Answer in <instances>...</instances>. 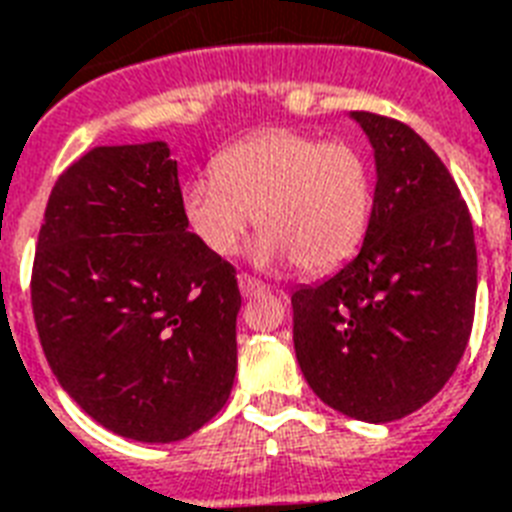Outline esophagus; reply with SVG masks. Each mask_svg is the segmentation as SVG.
Instances as JSON below:
<instances>
[{"instance_id": "1", "label": "esophagus", "mask_w": 512, "mask_h": 512, "mask_svg": "<svg viewBox=\"0 0 512 512\" xmlns=\"http://www.w3.org/2000/svg\"><path fill=\"white\" fill-rule=\"evenodd\" d=\"M239 290L244 298H255V295H265L268 287L263 282L252 279V276H247V273H239Z\"/></svg>"}]
</instances>
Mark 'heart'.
Here are the masks:
<instances>
[{"mask_svg": "<svg viewBox=\"0 0 512 512\" xmlns=\"http://www.w3.org/2000/svg\"><path fill=\"white\" fill-rule=\"evenodd\" d=\"M179 206L212 255H236L257 220L260 263L292 260L300 271L325 273L365 239L373 179L368 158L351 142L276 128L222 150L212 174L185 182Z\"/></svg>", "mask_w": 512, "mask_h": 512, "instance_id": "b5f03b06", "label": "heart"}]
</instances>
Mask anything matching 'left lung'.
I'll use <instances>...</instances> for the list:
<instances>
[{
  "mask_svg": "<svg viewBox=\"0 0 512 512\" xmlns=\"http://www.w3.org/2000/svg\"><path fill=\"white\" fill-rule=\"evenodd\" d=\"M376 158L357 257L292 292V341L314 395L384 424L429 403L454 376L475 314L473 220L454 177L413 128L351 112Z\"/></svg>",
  "mask_w": 512,
  "mask_h": 512,
  "instance_id": "1",
  "label": "left lung"
}]
</instances>
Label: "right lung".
Wrapping results in <instances>:
<instances>
[{"instance_id": "right-lung-1", "label": "right lung", "mask_w": 512, "mask_h": 512, "mask_svg": "<svg viewBox=\"0 0 512 512\" xmlns=\"http://www.w3.org/2000/svg\"><path fill=\"white\" fill-rule=\"evenodd\" d=\"M166 142L85 152L39 228L31 308L64 392L123 438L174 443L236 378V268L187 230Z\"/></svg>"}]
</instances>
